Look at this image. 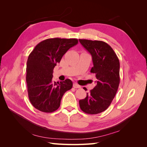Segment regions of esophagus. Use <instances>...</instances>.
<instances>
[{
    "label": "esophagus",
    "mask_w": 147,
    "mask_h": 147,
    "mask_svg": "<svg viewBox=\"0 0 147 147\" xmlns=\"http://www.w3.org/2000/svg\"><path fill=\"white\" fill-rule=\"evenodd\" d=\"M73 87L74 88H81V86H80V85H78V84H77V83H74V85H73Z\"/></svg>",
    "instance_id": "34e87169"
}]
</instances>
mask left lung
I'll use <instances>...</instances> for the list:
<instances>
[{
    "instance_id": "left-lung-1",
    "label": "left lung",
    "mask_w": 147,
    "mask_h": 147,
    "mask_svg": "<svg viewBox=\"0 0 147 147\" xmlns=\"http://www.w3.org/2000/svg\"><path fill=\"white\" fill-rule=\"evenodd\" d=\"M79 41L91 55V72L95 74L97 79L96 86L85 98L79 100L80 107L88 114L100 113L109 107L116 95L120 80L119 61L112 47L104 42L86 39Z\"/></svg>"
}]
</instances>
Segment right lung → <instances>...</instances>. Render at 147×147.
I'll return each instance as SVG.
<instances>
[{
    "mask_svg": "<svg viewBox=\"0 0 147 147\" xmlns=\"http://www.w3.org/2000/svg\"><path fill=\"white\" fill-rule=\"evenodd\" d=\"M77 38H48L40 42L30 53L26 67L28 97L34 107L45 113L58 109L64 93L72 88L70 79L53 82V69Z\"/></svg>",
    "mask_w": 147,
    "mask_h": 147,
    "instance_id": "right-lung-1",
    "label": "right lung"
}]
</instances>
